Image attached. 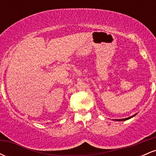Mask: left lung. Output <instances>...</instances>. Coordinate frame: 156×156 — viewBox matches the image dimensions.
Wrapping results in <instances>:
<instances>
[{
	"label": "left lung",
	"instance_id": "1",
	"mask_svg": "<svg viewBox=\"0 0 156 156\" xmlns=\"http://www.w3.org/2000/svg\"><path fill=\"white\" fill-rule=\"evenodd\" d=\"M136 114H134V115L131 116V117H128V118H125V119H114V120H115V121H125V120H128V119H130V118L133 117L134 116H136Z\"/></svg>",
	"mask_w": 156,
	"mask_h": 156
}]
</instances>
